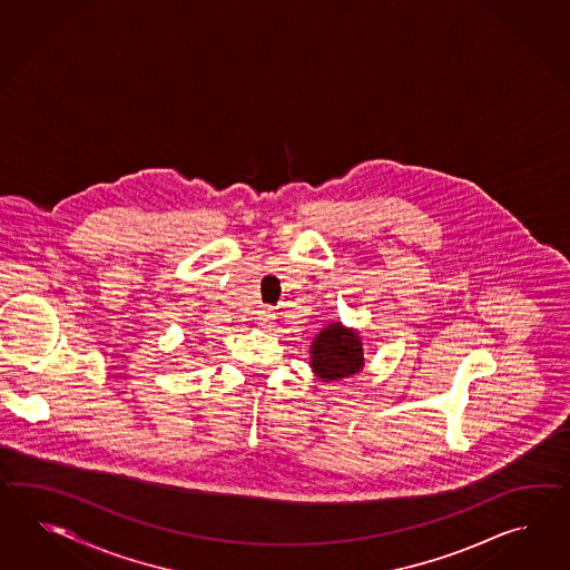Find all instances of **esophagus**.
I'll list each match as a JSON object with an SVG mask.
<instances>
[{"label": "esophagus", "instance_id": "1", "mask_svg": "<svg viewBox=\"0 0 570 570\" xmlns=\"http://www.w3.org/2000/svg\"><path fill=\"white\" fill-rule=\"evenodd\" d=\"M274 320H276V311H274V306H264V308H259L257 311V321L262 323V325H272L274 323Z\"/></svg>", "mask_w": 570, "mask_h": 570}]
</instances>
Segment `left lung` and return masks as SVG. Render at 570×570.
<instances>
[{"label":"left lung","instance_id":"8db88e82","mask_svg":"<svg viewBox=\"0 0 570 570\" xmlns=\"http://www.w3.org/2000/svg\"><path fill=\"white\" fill-rule=\"evenodd\" d=\"M364 364L362 342L356 332L342 323L323 330L311 346V366L323 381H337L358 373Z\"/></svg>","mask_w":570,"mask_h":570}]
</instances>
